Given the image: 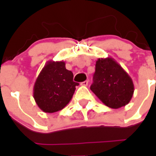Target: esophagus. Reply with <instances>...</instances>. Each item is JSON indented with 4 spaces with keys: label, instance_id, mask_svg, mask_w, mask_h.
Wrapping results in <instances>:
<instances>
[{
    "label": "esophagus",
    "instance_id": "obj_1",
    "mask_svg": "<svg viewBox=\"0 0 156 156\" xmlns=\"http://www.w3.org/2000/svg\"><path fill=\"white\" fill-rule=\"evenodd\" d=\"M88 85V81H84L83 83H81V86H84V87H87Z\"/></svg>",
    "mask_w": 156,
    "mask_h": 156
}]
</instances>
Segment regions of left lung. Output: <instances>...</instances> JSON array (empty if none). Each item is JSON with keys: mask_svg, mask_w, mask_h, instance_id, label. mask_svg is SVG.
Returning a JSON list of instances; mask_svg holds the SVG:
<instances>
[{"mask_svg": "<svg viewBox=\"0 0 156 156\" xmlns=\"http://www.w3.org/2000/svg\"><path fill=\"white\" fill-rule=\"evenodd\" d=\"M90 90L106 106L119 108L126 106L134 91L132 78L112 57L99 58Z\"/></svg>", "mask_w": 156, "mask_h": 156, "instance_id": "obj_1", "label": "left lung"}]
</instances>
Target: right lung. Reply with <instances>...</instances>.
Wrapping results in <instances>:
<instances>
[{
	"mask_svg": "<svg viewBox=\"0 0 156 156\" xmlns=\"http://www.w3.org/2000/svg\"><path fill=\"white\" fill-rule=\"evenodd\" d=\"M73 74L66 69L64 61H48L35 80L33 97L44 112H56L63 109L71 100L78 83Z\"/></svg>",
	"mask_w": 156,
	"mask_h": 156,
	"instance_id": "add662e5",
	"label": "right lung"
}]
</instances>
